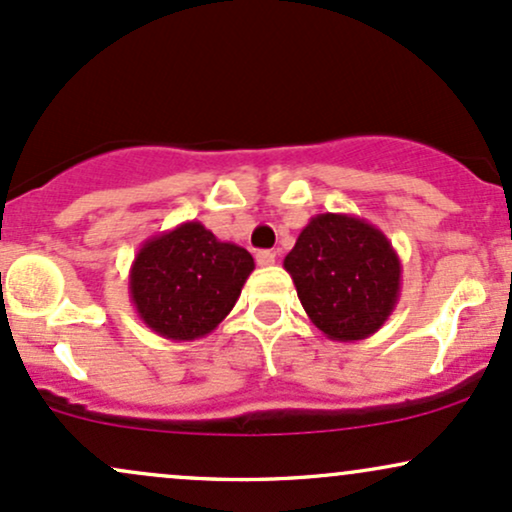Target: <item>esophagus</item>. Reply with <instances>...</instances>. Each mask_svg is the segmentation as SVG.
Wrapping results in <instances>:
<instances>
[{"instance_id":"34e87169","label":"esophagus","mask_w":512,"mask_h":512,"mask_svg":"<svg viewBox=\"0 0 512 512\" xmlns=\"http://www.w3.org/2000/svg\"><path fill=\"white\" fill-rule=\"evenodd\" d=\"M255 260H257V264H260V267H272L274 260H276V255H274L272 250H260L255 255Z\"/></svg>"}]
</instances>
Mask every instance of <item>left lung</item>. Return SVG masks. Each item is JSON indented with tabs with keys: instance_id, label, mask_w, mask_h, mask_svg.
Here are the masks:
<instances>
[{
	"instance_id": "obj_1",
	"label": "left lung",
	"mask_w": 512,
	"mask_h": 512,
	"mask_svg": "<svg viewBox=\"0 0 512 512\" xmlns=\"http://www.w3.org/2000/svg\"><path fill=\"white\" fill-rule=\"evenodd\" d=\"M303 310L332 342L375 334L397 308L402 262L380 228L351 214H317L286 255Z\"/></svg>"
}]
</instances>
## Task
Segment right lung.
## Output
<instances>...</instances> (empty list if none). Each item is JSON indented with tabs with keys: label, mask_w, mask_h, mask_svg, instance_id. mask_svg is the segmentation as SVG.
<instances>
[{
	"label": "right lung",
	"mask_w": 512,
	"mask_h": 512,
	"mask_svg": "<svg viewBox=\"0 0 512 512\" xmlns=\"http://www.w3.org/2000/svg\"><path fill=\"white\" fill-rule=\"evenodd\" d=\"M255 260L223 243L199 221L158 233L129 269V298L139 320L170 342L207 337L233 310Z\"/></svg>",
	"instance_id": "add662e5"
}]
</instances>
